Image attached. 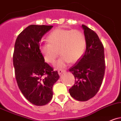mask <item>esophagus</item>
I'll return each instance as SVG.
<instances>
[{
  "instance_id": "obj_1",
  "label": "esophagus",
  "mask_w": 121,
  "mask_h": 121,
  "mask_svg": "<svg viewBox=\"0 0 121 121\" xmlns=\"http://www.w3.org/2000/svg\"><path fill=\"white\" fill-rule=\"evenodd\" d=\"M65 72V71L64 69H59L58 70V73H59V75H62V73H64V72Z\"/></svg>"
}]
</instances>
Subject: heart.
<instances>
[{
	"instance_id": "1",
	"label": "heart",
	"mask_w": 121,
	"mask_h": 121,
	"mask_svg": "<svg viewBox=\"0 0 121 121\" xmlns=\"http://www.w3.org/2000/svg\"><path fill=\"white\" fill-rule=\"evenodd\" d=\"M47 41L48 43L40 45V52L45 61L51 64L55 62L59 52L62 56L55 64L57 68L65 67L69 62H77L86 51V37L77 30L56 28L48 35Z\"/></svg>"
}]
</instances>
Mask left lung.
I'll use <instances>...</instances> for the list:
<instances>
[{
  "label": "left lung",
  "mask_w": 121,
  "mask_h": 121,
  "mask_svg": "<svg viewBox=\"0 0 121 121\" xmlns=\"http://www.w3.org/2000/svg\"><path fill=\"white\" fill-rule=\"evenodd\" d=\"M86 40L84 55L70 68L74 75L75 84L69 88L71 97L85 102L94 97L102 85L105 70L104 48L94 31L82 25Z\"/></svg>",
  "instance_id": "obj_1"
}]
</instances>
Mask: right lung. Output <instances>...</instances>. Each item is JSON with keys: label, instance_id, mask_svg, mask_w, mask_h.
Here are the masks:
<instances>
[{"label": "right lung", "instance_id": "right-lung-1", "mask_svg": "<svg viewBox=\"0 0 121 121\" xmlns=\"http://www.w3.org/2000/svg\"><path fill=\"white\" fill-rule=\"evenodd\" d=\"M52 27L29 25L15 43L13 64L18 87L24 97L36 106L45 105L51 100L53 86L59 78L57 71L44 62L40 52V40Z\"/></svg>", "mask_w": 121, "mask_h": 121}]
</instances>
